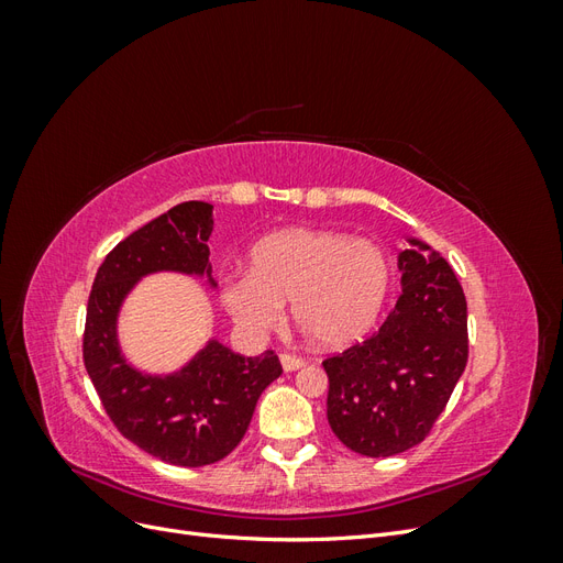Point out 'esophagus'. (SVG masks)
I'll list each match as a JSON object with an SVG mask.
<instances>
[{
  "label": "esophagus",
  "instance_id": "1",
  "mask_svg": "<svg viewBox=\"0 0 563 563\" xmlns=\"http://www.w3.org/2000/svg\"><path fill=\"white\" fill-rule=\"evenodd\" d=\"M279 360H282L284 371H298V368H302V366H305V360H302V356H296V354H282Z\"/></svg>",
  "mask_w": 563,
  "mask_h": 563
}]
</instances>
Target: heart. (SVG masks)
I'll return each mask as SVG.
<instances>
[{
  "instance_id": "obj_1",
  "label": "heart",
  "mask_w": 563,
  "mask_h": 563,
  "mask_svg": "<svg viewBox=\"0 0 563 563\" xmlns=\"http://www.w3.org/2000/svg\"><path fill=\"white\" fill-rule=\"evenodd\" d=\"M391 265L380 244L333 230H284L249 255V275H230L220 298L242 329L277 327L291 300L296 327L319 347L338 350L376 323L389 294Z\"/></svg>"
}]
</instances>
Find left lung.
Returning a JSON list of instances; mask_svg holds the SVG:
<instances>
[{"label":"left lung","instance_id":"8db88e82","mask_svg":"<svg viewBox=\"0 0 563 563\" xmlns=\"http://www.w3.org/2000/svg\"><path fill=\"white\" fill-rule=\"evenodd\" d=\"M404 294L383 327L321 362L333 434L366 457L418 446L467 366V300L441 253L411 240L399 253Z\"/></svg>","mask_w":563,"mask_h":563}]
</instances>
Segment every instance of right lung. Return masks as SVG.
<instances>
[{
    "mask_svg": "<svg viewBox=\"0 0 563 563\" xmlns=\"http://www.w3.org/2000/svg\"><path fill=\"white\" fill-rule=\"evenodd\" d=\"M213 207L183 201L119 242L98 267L84 323V366L108 418L135 446L178 467L230 455L249 430L263 389L282 376L275 352L242 356L211 343L174 376H143L117 345V312L150 272L209 275Z\"/></svg>",
    "mask_w": 563,
    "mask_h": 563,
    "instance_id": "add662e5",
    "label": "right lung"
}]
</instances>
